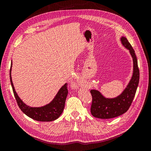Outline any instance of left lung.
Wrapping results in <instances>:
<instances>
[{"label":"left lung","mask_w":151,"mask_h":151,"mask_svg":"<svg viewBox=\"0 0 151 151\" xmlns=\"http://www.w3.org/2000/svg\"><path fill=\"white\" fill-rule=\"evenodd\" d=\"M121 42L129 52L133 59V74L129 84L123 92L113 98H107L96 89L91 90L93 97L91 113L92 115L101 119H110L127 112L133 101L139 82V69L134 50L128 40L122 36Z\"/></svg>","instance_id":"left-lung-1"}]
</instances>
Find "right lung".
I'll list each match as a JSON object with an SVG mask.
<instances>
[{
	"label": "right lung",
	"mask_w": 151,
	"mask_h": 151,
	"mask_svg": "<svg viewBox=\"0 0 151 151\" xmlns=\"http://www.w3.org/2000/svg\"><path fill=\"white\" fill-rule=\"evenodd\" d=\"M12 65V63H11L10 68L11 84L17 103L21 110L26 115L36 121L52 122L57 120L64 109L65 100L68 94L67 84L65 83L59 89L55 96L50 103L41 107H31L22 101L16 92L11 77Z\"/></svg>",
	"instance_id": "add662e5"
}]
</instances>
